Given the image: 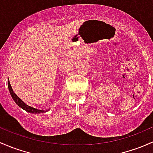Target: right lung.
<instances>
[{
	"instance_id": "add662e5",
	"label": "right lung",
	"mask_w": 153,
	"mask_h": 153,
	"mask_svg": "<svg viewBox=\"0 0 153 153\" xmlns=\"http://www.w3.org/2000/svg\"><path fill=\"white\" fill-rule=\"evenodd\" d=\"M8 87H9V91H10V94H11V95H12L13 100H14V102H15L17 105L20 106V107H21L22 109H24V110L26 111L30 112V113H32V114H40V113H45V112H46L48 111V110H46V111L39 110V109L34 108H32L29 105H26V104H25L23 101H22L21 100H20V98H19L18 97H17V94H16L13 91L12 86H11L10 83H9V81H8Z\"/></svg>"
}]
</instances>
